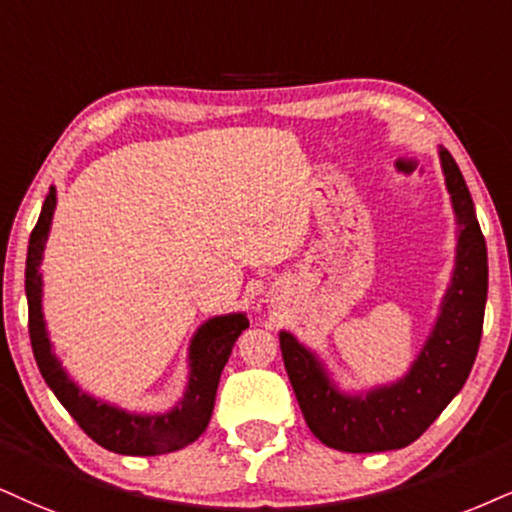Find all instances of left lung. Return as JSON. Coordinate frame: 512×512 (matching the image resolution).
Listing matches in <instances>:
<instances>
[{
	"instance_id": "1",
	"label": "left lung",
	"mask_w": 512,
	"mask_h": 512,
	"mask_svg": "<svg viewBox=\"0 0 512 512\" xmlns=\"http://www.w3.org/2000/svg\"><path fill=\"white\" fill-rule=\"evenodd\" d=\"M441 173L456 216V256L425 344L396 382L346 391L323 358L292 332H280L282 361L301 413L325 446L346 453L394 451L413 444L463 389L482 339L487 306V242L458 163L439 147Z\"/></svg>"
}]
</instances>
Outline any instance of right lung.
<instances>
[{"label": "right lung", "mask_w": 512, "mask_h": 512, "mask_svg": "<svg viewBox=\"0 0 512 512\" xmlns=\"http://www.w3.org/2000/svg\"><path fill=\"white\" fill-rule=\"evenodd\" d=\"M56 211V187H49L42 213L30 235L28 258H25V296H28V327L30 342L37 368H40L47 387L54 391L61 406L73 415L92 441L104 446L106 451L121 456H161L185 449L197 441L211 420L216 391L232 346L242 330L249 327L246 313H225L208 318L204 325L189 339L187 349V387L182 399L163 413H135L121 406L97 399L80 389V384L68 375L59 356H56L52 339L47 332V320L42 313V258L47 246L52 218Z\"/></svg>", "instance_id": "obj_1"}]
</instances>
